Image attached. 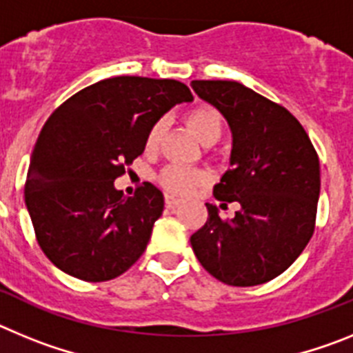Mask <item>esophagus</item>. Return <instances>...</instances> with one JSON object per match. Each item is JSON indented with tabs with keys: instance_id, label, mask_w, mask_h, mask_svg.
Returning <instances> with one entry per match:
<instances>
[{
	"instance_id": "34e87169",
	"label": "esophagus",
	"mask_w": 353,
	"mask_h": 353,
	"mask_svg": "<svg viewBox=\"0 0 353 353\" xmlns=\"http://www.w3.org/2000/svg\"><path fill=\"white\" fill-rule=\"evenodd\" d=\"M180 203H182V201H180L179 198H174V196H166V207L171 208V210L179 207Z\"/></svg>"
}]
</instances>
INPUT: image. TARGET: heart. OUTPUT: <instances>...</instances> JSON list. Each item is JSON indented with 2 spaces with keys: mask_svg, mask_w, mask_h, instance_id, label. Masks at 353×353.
<instances>
[{
  "mask_svg": "<svg viewBox=\"0 0 353 353\" xmlns=\"http://www.w3.org/2000/svg\"><path fill=\"white\" fill-rule=\"evenodd\" d=\"M185 121L196 138L203 145H214L224 130V121L221 113L212 105H196L185 114ZM164 132V121H155L146 134L145 146L148 152H154L159 146ZM205 173L194 168H183L179 164H170L159 174V182L171 194H187L196 185L205 182Z\"/></svg>",
  "mask_w": 353,
  "mask_h": 353,
  "instance_id": "1",
  "label": "heart"
}]
</instances>
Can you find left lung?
<instances>
[{"instance_id":"left-lung-1","label":"left lung","mask_w":353,"mask_h":353,"mask_svg":"<svg viewBox=\"0 0 353 353\" xmlns=\"http://www.w3.org/2000/svg\"><path fill=\"white\" fill-rule=\"evenodd\" d=\"M232 130L230 170L214 187L221 208L239 201L223 219L207 203L208 219L191 236L208 274L232 286H256L285 272L314 232L320 162L299 120L283 105L236 81H192Z\"/></svg>"}]
</instances>
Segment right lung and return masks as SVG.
<instances>
[{"instance_id":"1","label":"right lung","mask_w":353,"mask_h":353,"mask_svg":"<svg viewBox=\"0 0 353 353\" xmlns=\"http://www.w3.org/2000/svg\"><path fill=\"white\" fill-rule=\"evenodd\" d=\"M174 79L120 76L86 86L39 134L24 201L43 254L83 281L114 279L145 252L164 196L145 182L127 198L114 180L145 152L150 127L191 102Z\"/></svg>"}]
</instances>
